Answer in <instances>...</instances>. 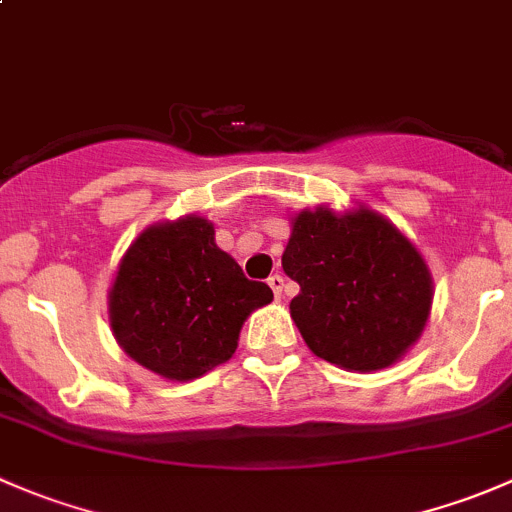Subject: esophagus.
I'll list each match as a JSON object with an SVG mask.
<instances>
[{"label":"esophagus","mask_w":512,"mask_h":512,"mask_svg":"<svg viewBox=\"0 0 512 512\" xmlns=\"http://www.w3.org/2000/svg\"><path fill=\"white\" fill-rule=\"evenodd\" d=\"M267 285L272 287L275 297H282V289H285V277H282V275H272L270 280H267Z\"/></svg>","instance_id":"obj_1"}]
</instances>
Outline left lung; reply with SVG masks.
<instances>
[{
    "label": "left lung",
    "mask_w": 512,
    "mask_h": 512,
    "mask_svg": "<svg viewBox=\"0 0 512 512\" xmlns=\"http://www.w3.org/2000/svg\"><path fill=\"white\" fill-rule=\"evenodd\" d=\"M282 267L299 285L289 312L307 347L344 369L394 364L428 319L426 262L389 220L366 208L299 213Z\"/></svg>",
    "instance_id": "obj_1"
}]
</instances>
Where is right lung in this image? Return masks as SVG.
Instances as JSON below:
<instances>
[{
    "label": "right lung",
    "mask_w": 512,
    "mask_h": 512,
    "mask_svg": "<svg viewBox=\"0 0 512 512\" xmlns=\"http://www.w3.org/2000/svg\"><path fill=\"white\" fill-rule=\"evenodd\" d=\"M272 302L265 282L215 245L208 220L153 225L138 235L108 292L113 337L123 352L165 379H198L237 349L242 322Z\"/></svg>",
    "instance_id": "1"
}]
</instances>
